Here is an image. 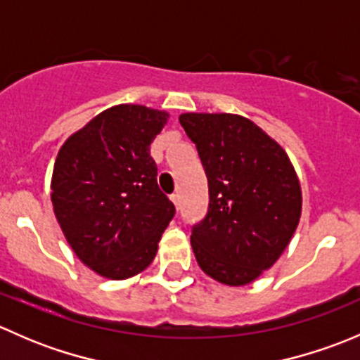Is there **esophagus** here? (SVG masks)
Here are the masks:
<instances>
[{
	"label": "esophagus",
	"mask_w": 360,
	"mask_h": 360,
	"mask_svg": "<svg viewBox=\"0 0 360 360\" xmlns=\"http://www.w3.org/2000/svg\"><path fill=\"white\" fill-rule=\"evenodd\" d=\"M170 200L174 202V205H176V209H179L181 207V197L177 193H174V195H170Z\"/></svg>",
	"instance_id": "1"
}]
</instances>
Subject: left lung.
Here are the masks:
<instances>
[{"mask_svg":"<svg viewBox=\"0 0 360 360\" xmlns=\"http://www.w3.org/2000/svg\"><path fill=\"white\" fill-rule=\"evenodd\" d=\"M209 183V210L191 230L198 266L224 285H248L274 266L301 216V186L284 148L240 115L184 112Z\"/></svg>","mask_w":360,"mask_h":360,"instance_id":"obj_1","label":"left lung"}]
</instances>
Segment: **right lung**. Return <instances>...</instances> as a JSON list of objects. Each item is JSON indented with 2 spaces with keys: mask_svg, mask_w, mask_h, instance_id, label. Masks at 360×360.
<instances>
[{
  "mask_svg": "<svg viewBox=\"0 0 360 360\" xmlns=\"http://www.w3.org/2000/svg\"><path fill=\"white\" fill-rule=\"evenodd\" d=\"M169 112L118 104L68 137L52 174V203L68 244L101 277L146 270L176 207L160 191L150 146Z\"/></svg>",
  "mask_w": 360,
  "mask_h": 360,
  "instance_id": "1",
  "label": "right lung"
}]
</instances>
